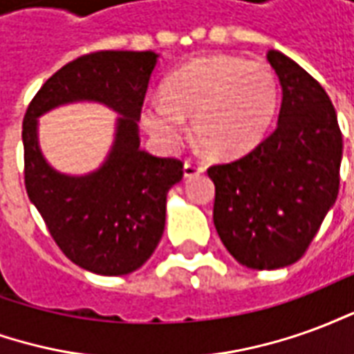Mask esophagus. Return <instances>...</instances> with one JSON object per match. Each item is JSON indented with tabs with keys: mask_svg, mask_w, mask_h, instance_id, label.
<instances>
[{
	"mask_svg": "<svg viewBox=\"0 0 354 354\" xmlns=\"http://www.w3.org/2000/svg\"><path fill=\"white\" fill-rule=\"evenodd\" d=\"M203 170H205V167H203V165H199V162H195V161L184 162V176L185 178L197 176V174H201Z\"/></svg>",
	"mask_w": 354,
	"mask_h": 354,
	"instance_id": "esophagus-1",
	"label": "esophagus"
}]
</instances>
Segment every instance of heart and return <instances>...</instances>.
<instances>
[{"label":"heart","mask_w":354,"mask_h":354,"mask_svg":"<svg viewBox=\"0 0 354 354\" xmlns=\"http://www.w3.org/2000/svg\"><path fill=\"white\" fill-rule=\"evenodd\" d=\"M279 83L266 62L235 55L199 58L172 73L165 94L144 104L142 123L165 147L184 138L185 117L208 153L235 159L260 144L273 123Z\"/></svg>","instance_id":"heart-1"}]
</instances>
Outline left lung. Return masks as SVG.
Listing matches in <instances>:
<instances>
[{
	"label": "left lung",
	"instance_id": "1",
	"mask_svg": "<svg viewBox=\"0 0 354 354\" xmlns=\"http://www.w3.org/2000/svg\"><path fill=\"white\" fill-rule=\"evenodd\" d=\"M267 60L282 87L279 123L237 161L214 165V225L250 269H281L305 254L339 192L343 138L324 88L279 50Z\"/></svg>",
	"mask_w": 354,
	"mask_h": 354
}]
</instances>
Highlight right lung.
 <instances>
[{
    "label": "right lung",
    "mask_w": 354,
    "mask_h": 354,
    "mask_svg": "<svg viewBox=\"0 0 354 354\" xmlns=\"http://www.w3.org/2000/svg\"><path fill=\"white\" fill-rule=\"evenodd\" d=\"M157 58L153 50H98L62 66L30 102L22 123L24 182L30 201L66 258L91 273L136 271L165 231L167 193L184 162L140 149L138 121ZM73 101H100L120 113L106 161L83 177L44 161L37 119Z\"/></svg>",
    "instance_id": "add662e5"
}]
</instances>
